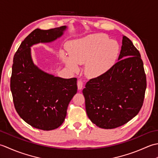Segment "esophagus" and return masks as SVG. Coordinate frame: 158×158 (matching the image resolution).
<instances>
[{
    "mask_svg": "<svg viewBox=\"0 0 158 158\" xmlns=\"http://www.w3.org/2000/svg\"><path fill=\"white\" fill-rule=\"evenodd\" d=\"M83 83L81 80V79L78 80V81H77V88H78V89H81L83 88Z\"/></svg>",
    "mask_w": 158,
    "mask_h": 158,
    "instance_id": "34e87169",
    "label": "esophagus"
}]
</instances>
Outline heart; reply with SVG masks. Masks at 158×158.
Masks as SVG:
<instances>
[{
  "instance_id": "heart-1",
  "label": "heart",
  "mask_w": 158,
  "mask_h": 158,
  "mask_svg": "<svg viewBox=\"0 0 158 158\" xmlns=\"http://www.w3.org/2000/svg\"><path fill=\"white\" fill-rule=\"evenodd\" d=\"M69 56L62 52L66 65L73 71L79 70L78 64L85 65V75L90 78L103 75L112 68L118 58V43L108 36L100 33L87 36L69 43Z\"/></svg>"
}]
</instances>
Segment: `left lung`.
<instances>
[{"mask_svg":"<svg viewBox=\"0 0 158 158\" xmlns=\"http://www.w3.org/2000/svg\"><path fill=\"white\" fill-rule=\"evenodd\" d=\"M118 60L103 75L89 79L83 89L87 115L101 128H115L128 122L139 113L145 98L143 60L126 36Z\"/></svg>","mask_w":158,"mask_h":158,"instance_id":"8db88e82","label":"left lung"}]
</instances>
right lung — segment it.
I'll use <instances>...</instances> for the list:
<instances>
[{
  "instance_id": "add662e5",
  "label": "right lung",
  "mask_w": 158,
  "mask_h": 158,
  "mask_svg": "<svg viewBox=\"0 0 158 158\" xmlns=\"http://www.w3.org/2000/svg\"><path fill=\"white\" fill-rule=\"evenodd\" d=\"M66 27L35 29L22 42L13 57L10 88L20 117L43 130L58 128L66 116L69 104L77 91V78L63 79L39 69L31 58V47L53 41Z\"/></svg>"
}]
</instances>
